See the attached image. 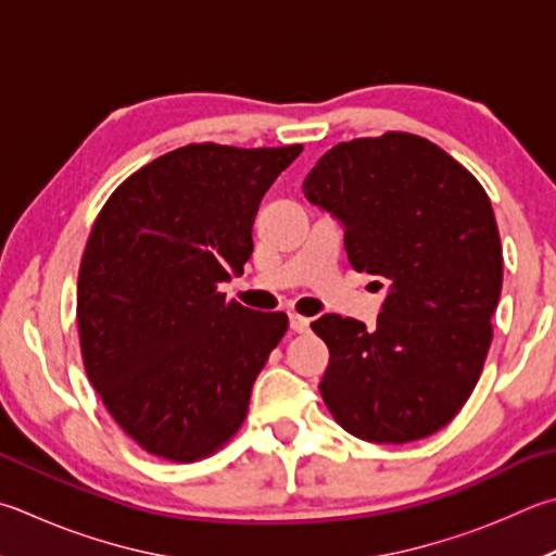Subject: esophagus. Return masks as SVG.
<instances>
[{"instance_id":"34e87169","label":"esophagus","mask_w":556,"mask_h":556,"mask_svg":"<svg viewBox=\"0 0 556 556\" xmlns=\"http://www.w3.org/2000/svg\"><path fill=\"white\" fill-rule=\"evenodd\" d=\"M289 326H291V330H294V332H308L311 320L304 318V316H299V313H291Z\"/></svg>"}]
</instances>
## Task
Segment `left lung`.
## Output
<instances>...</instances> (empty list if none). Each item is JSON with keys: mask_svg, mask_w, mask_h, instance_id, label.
Segmentation results:
<instances>
[{"mask_svg": "<svg viewBox=\"0 0 556 556\" xmlns=\"http://www.w3.org/2000/svg\"><path fill=\"white\" fill-rule=\"evenodd\" d=\"M304 194L342 220L350 265L389 285L375 328L336 313L311 323L330 350L318 387L330 416L369 442L432 435L471 396L493 340L503 248L489 194L403 130L332 146Z\"/></svg>", "mask_w": 556, "mask_h": 556, "instance_id": "1", "label": "left lung"}]
</instances>
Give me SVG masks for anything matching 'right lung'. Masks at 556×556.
Wrapping results in <instances>:
<instances>
[{"instance_id": "obj_1", "label": "right lung", "mask_w": 556, "mask_h": 556, "mask_svg": "<svg viewBox=\"0 0 556 556\" xmlns=\"http://www.w3.org/2000/svg\"><path fill=\"white\" fill-rule=\"evenodd\" d=\"M304 146L191 143L121 181L77 279L85 371L118 428L167 462H199L243 428L252 383L289 328L218 291L252 255V220Z\"/></svg>"}]
</instances>
